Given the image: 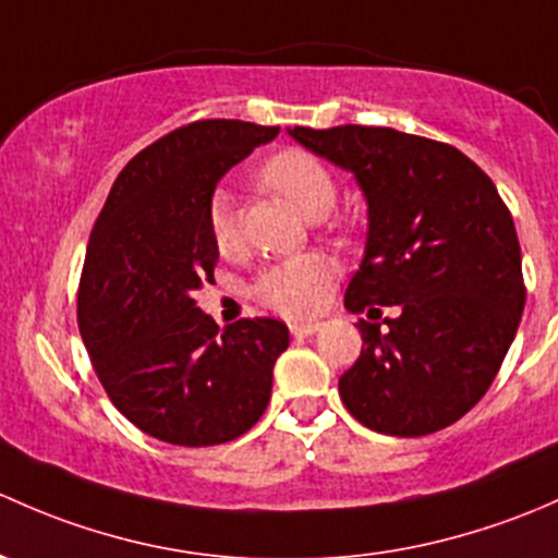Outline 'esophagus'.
<instances>
[{"mask_svg":"<svg viewBox=\"0 0 558 558\" xmlns=\"http://www.w3.org/2000/svg\"><path fill=\"white\" fill-rule=\"evenodd\" d=\"M317 330L319 322H295V325H290V332L295 338H312Z\"/></svg>","mask_w":558,"mask_h":558,"instance_id":"34e87169","label":"esophagus"}]
</instances>
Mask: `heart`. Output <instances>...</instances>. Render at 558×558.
Segmentation results:
<instances>
[{
	"label": "heart",
	"mask_w": 558,
	"mask_h": 558,
	"mask_svg": "<svg viewBox=\"0 0 558 558\" xmlns=\"http://www.w3.org/2000/svg\"><path fill=\"white\" fill-rule=\"evenodd\" d=\"M260 182L268 191L290 201L306 220L317 222L336 206V182L322 160L303 150H281L263 163ZM211 241L226 257L241 252V228L236 201L228 191L211 193L206 209ZM336 266L322 255H298L268 266L255 281V298L263 306L284 317H308L319 312L322 303L336 284Z\"/></svg>",
	"instance_id": "obj_1"
}]
</instances>
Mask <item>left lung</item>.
I'll return each instance as SVG.
<instances>
[{"mask_svg":"<svg viewBox=\"0 0 558 558\" xmlns=\"http://www.w3.org/2000/svg\"><path fill=\"white\" fill-rule=\"evenodd\" d=\"M349 171L367 204L365 255L347 287L363 352L338 378L347 411L418 438L462 418L492 387L524 312L521 246L497 187L457 147L373 125L287 129ZM373 319V317H371Z\"/></svg>","mask_w":558,"mask_h":558,"instance_id":"left-lung-1","label":"left lung"}]
</instances>
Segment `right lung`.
I'll list each match as a JSON object with an SVG mask.
<instances>
[{
  "instance_id": "add662e5",
  "label": "right lung",
  "mask_w": 558,
  "mask_h": 558,
  "mask_svg": "<svg viewBox=\"0 0 558 558\" xmlns=\"http://www.w3.org/2000/svg\"><path fill=\"white\" fill-rule=\"evenodd\" d=\"M277 125L198 120L125 163L90 233L77 322L101 387L163 444L217 446L244 435L271 400L284 322L217 327L195 306L215 279L206 209L217 182Z\"/></svg>"
}]
</instances>
